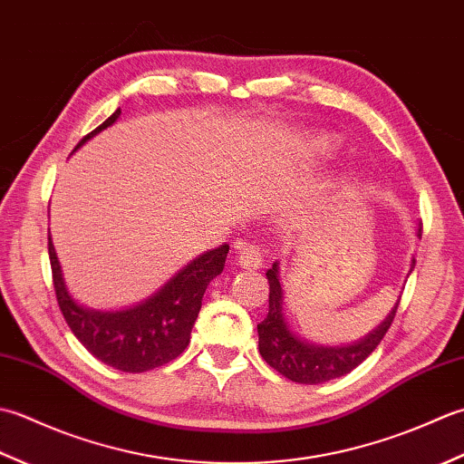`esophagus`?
<instances>
[{"label": "esophagus", "mask_w": 464, "mask_h": 464, "mask_svg": "<svg viewBox=\"0 0 464 464\" xmlns=\"http://www.w3.org/2000/svg\"><path fill=\"white\" fill-rule=\"evenodd\" d=\"M238 266L246 270H256L262 266V252L256 244H244L238 248Z\"/></svg>", "instance_id": "1"}]
</instances>
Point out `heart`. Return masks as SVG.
<instances>
[{
  "mask_svg": "<svg viewBox=\"0 0 464 464\" xmlns=\"http://www.w3.org/2000/svg\"><path fill=\"white\" fill-rule=\"evenodd\" d=\"M314 150L318 154H328L330 150H333V141L326 140V138H320V140H314Z\"/></svg>",
  "mask_w": 464,
  "mask_h": 464,
  "instance_id": "b5f03b06",
  "label": "heart"
}]
</instances>
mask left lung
I'll list each match as a JSON object with an SVG mask.
<instances>
[{"label":"left lung","mask_w":464,"mask_h":464,"mask_svg":"<svg viewBox=\"0 0 464 464\" xmlns=\"http://www.w3.org/2000/svg\"><path fill=\"white\" fill-rule=\"evenodd\" d=\"M414 268V260L411 270ZM270 295H268V314L258 324V348L264 361L282 376L290 378L292 382L300 384H320L333 378L344 376L366 361L381 344L384 334L389 333L396 316L399 302L386 316L384 323L353 346H314L300 340L288 330V324L282 314V286L278 278V262L272 264L266 272Z\"/></svg>","instance_id":"left-lung-1"}]
</instances>
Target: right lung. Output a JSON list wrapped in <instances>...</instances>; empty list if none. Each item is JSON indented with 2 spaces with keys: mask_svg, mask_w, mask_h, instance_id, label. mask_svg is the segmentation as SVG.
<instances>
[{
  "mask_svg": "<svg viewBox=\"0 0 464 464\" xmlns=\"http://www.w3.org/2000/svg\"><path fill=\"white\" fill-rule=\"evenodd\" d=\"M120 113L121 111L116 110L102 126L83 136L78 148L103 128L111 126L120 118ZM228 250L230 246L224 244L220 248L202 254L184 270H179L144 304L121 312H98L80 306L70 296L63 285L52 238L47 234L55 298H58L65 323L75 338L88 348V353L121 372L152 371V368L174 361L186 351L192 326L202 306L204 292L210 280L224 270Z\"/></svg>",
  "mask_w": 464,
  "mask_h": 464,
  "instance_id": "obj_1",
  "label": "right lung"
}]
</instances>
